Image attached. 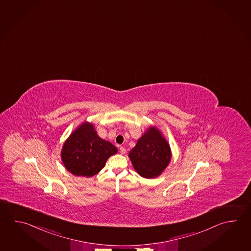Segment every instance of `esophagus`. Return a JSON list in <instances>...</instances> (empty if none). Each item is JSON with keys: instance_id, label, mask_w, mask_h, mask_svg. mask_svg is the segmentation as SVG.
Returning a JSON list of instances; mask_svg holds the SVG:
<instances>
[{"instance_id": "obj_1", "label": "esophagus", "mask_w": 251, "mask_h": 251, "mask_svg": "<svg viewBox=\"0 0 251 251\" xmlns=\"http://www.w3.org/2000/svg\"><path fill=\"white\" fill-rule=\"evenodd\" d=\"M120 152H121L122 154H124V153H126V149H125V148H123V147H121L120 148Z\"/></svg>"}]
</instances>
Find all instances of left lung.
Returning <instances> with one entry per match:
<instances>
[{
	"instance_id": "1",
	"label": "left lung",
	"mask_w": 251,
	"mask_h": 251,
	"mask_svg": "<svg viewBox=\"0 0 251 251\" xmlns=\"http://www.w3.org/2000/svg\"><path fill=\"white\" fill-rule=\"evenodd\" d=\"M128 157L140 176L153 179L158 177L168 166L172 153L169 144L162 133L157 128L150 127L138 138L135 148L128 153Z\"/></svg>"
}]
</instances>
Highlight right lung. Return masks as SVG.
<instances>
[{
    "label": "right lung",
    "mask_w": 251,
    "mask_h": 251,
    "mask_svg": "<svg viewBox=\"0 0 251 251\" xmlns=\"http://www.w3.org/2000/svg\"><path fill=\"white\" fill-rule=\"evenodd\" d=\"M118 152L115 146L100 138L93 124L82 123L63 145L62 161L65 168L76 176L92 177Z\"/></svg>",
    "instance_id": "obj_1"
}]
</instances>
